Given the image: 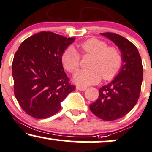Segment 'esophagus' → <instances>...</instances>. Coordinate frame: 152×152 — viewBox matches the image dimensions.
<instances>
[{"instance_id":"obj_1","label":"esophagus","mask_w":152,"mask_h":152,"mask_svg":"<svg viewBox=\"0 0 152 152\" xmlns=\"http://www.w3.org/2000/svg\"><path fill=\"white\" fill-rule=\"evenodd\" d=\"M76 88H77V89L79 90V91H85V90L86 89V87H84V86H76Z\"/></svg>"}]
</instances>
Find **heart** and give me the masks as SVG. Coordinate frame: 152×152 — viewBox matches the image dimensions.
Returning <instances> with one entry per match:
<instances>
[{"label": "heart", "mask_w": 152, "mask_h": 152, "mask_svg": "<svg viewBox=\"0 0 152 152\" xmlns=\"http://www.w3.org/2000/svg\"><path fill=\"white\" fill-rule=\"evenodd\" d=\"M81 53L93 56L89 64L91 69L79 70L74 74V80L83 86L98 83L102 76L104 80L114 78L121 70L123 57L116 46H109L107 42L91 38L78 45ZM61 61L66 71L74 73L79 68L81 55L73 46H69L63 52Z\"/></svg>", "instance_id": "heart-1"}]
</instances>
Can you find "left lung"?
I'll return each instance as SVG.
<instances>
[{
	"label": "left lung",
	"mask_w": 152,
	"mask_h": 152,
	"mask_svg": "<svg viewBox=\"0 0 152 152\" xmlns=\"http://www.w3.org/2000/svg\"><path fill=\"white\" fill-rule=\"evenodd\" d=\"M117 45L123 57V65L116 78L99 89V98L89 106L97 117L114 121L128 114L137 104L143 79L142 58L131 41L114 33H103Z\"/></svg>",
	"instance_id": "8db88e82"
}]
</instances>
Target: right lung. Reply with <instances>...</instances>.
I'll use <instances>...</instances> for the list:
<instances>
[{"mask_svg": "<svg viewBox=\"0 0 152 152\" xmlns=\"http://www.w3.org/2000/svg\"><path fill=\"white\" fill-rule=\"evenodd\" d=\"M75 38L48 31L26 38L12 64L14 94L29 116L46 118L58 113L61 102L75 90L64 71L61 56Z\"/></svg>", "mask_w": 152, "mask_h": 152, "instance_id": "add662e5", "label": "right lung"}]
</instances>
